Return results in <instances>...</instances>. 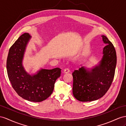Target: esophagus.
<instances>
[{"label":"esophagus","instance_id":"obj_1","mask_svg":"<svg viewBox=\"0 0 126 126\" xmlns=\"http://www.w3.org/2000/svg\"><path fill=\"white\" fill-rule=\"evenodd\" d=\"M69 72H70V70L69 69L66 68V69H65L64 70V73H69Z\"/></svg>","mask_w":126,"mask_h":126}]
</instances>
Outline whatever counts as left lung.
<instances>
[{"instance_id":"left-lung-1","label":"left lung","mask_w":126,"mask_h":126,"mask_svg":"<svg viewBox=\"0 0 126 126\" xmlns=\"http://www.w3.org/2000/svg\"><path fill=\"white\" fill-rule=\"evenodd\" d=\"M105 45L103 57L98 65L92 69L81 66L72 73L73 94L81 102H91L104 96L110 87L117 64L114 47L105 35H102Z\"/></svg>"}]
</instances>
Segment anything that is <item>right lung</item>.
Segmentation results:
<instances>
[{
	"instance_id": "right-lung-1",
	"label": "right lung",
	"mask_w": 126,
	"mask_h": 126,
	"mask_svg": "<svg viewBox=\"0 0 126 126\" xmlns=\"http://www.w3.org/2000/svg\"><path fill=\"white\" fill-rule=\"evenodd\" d=\"M28 33L18 38L9 50L6 67L13 88L17 94L29 101L40 102L52 94L56 79L61 69H41L33 75L28 73L22 64L27 44L31 39Z\"/></svg>"
}]
</instances>
